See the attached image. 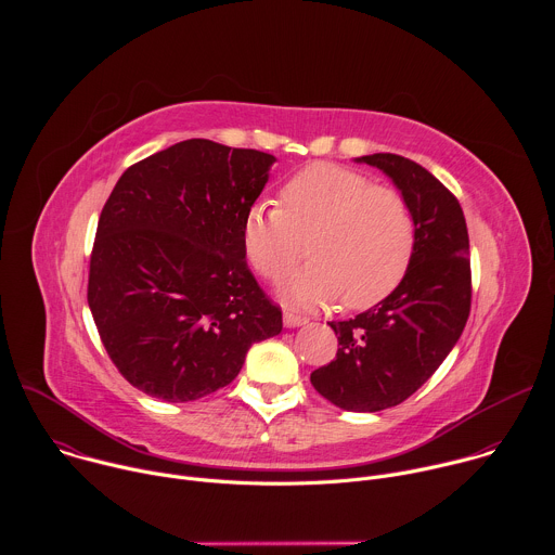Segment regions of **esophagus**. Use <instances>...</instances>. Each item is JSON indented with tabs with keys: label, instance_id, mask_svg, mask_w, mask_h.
Segmentation results:
<instances>
[{
	"label": "esophagus",
	"instance_id": "esophagus-1",
	"mask_svg": "<svg viewBox=\"0 0 555 555\" xmlns=\"http://www.w3.org/2000/svg\"><path fill=\"white\" fill-rule=\"evenodd\" d=\"M283 323H285V327H300V325L307 323V319H305V315L287 309V311H283Z\"/></svg>",
	"mask_w": 555,
	"mask_h": 555
}]
</instances>
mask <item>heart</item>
I'll return each mask as SVG.
<instances>
[{"label":"heart","mask_w":555,"mask_h":555,"mask_svg":"<svg viewBox=\"0 0 555 555\" xmlns=\"http://www.w3.org/2000/svg\"><path fill=\"white\" fill-rule=\"evenodd\" d=\"M281 204H255L244 219V248L268 281H283L307 255L313 261L287 285L300 305L373 307L404 281L415 255L406 199L347 167L315 163L292 176Z\"/></svg>","instance_id":"1"}]
</instances>
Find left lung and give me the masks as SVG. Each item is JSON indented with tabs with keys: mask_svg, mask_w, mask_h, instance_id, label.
Wrapping results in <instances>:
<instances>
[{
	"mask_svg": "<svg viewBox=\"0 0 555 555\" xmlns=\"http://www.w3.org/2000/svg\"><path fill=\"white\" fill-rule=\"evenodd\" d=\"M402 191L415 219V255L392 294L330 323L338 353L311 373V384L343 411L398 406L428 382L456 345L469 315V240L459 199L422 165L395 153L358 157Z\"/></svg>",
	"mask_w": 555,
	"mask_h": 555,
	"instance_id": "1",
	"label": "left lung"
}]
</instances>
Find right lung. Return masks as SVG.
<instances>
[{"label": "right lung", "mask_w": 555, "mask_h": 555, "mask_svg": "<svg viewBox=\"0 0 555 555\" xmlns=\"http://www.w3.org/2000/svg\"><path fill=\"white\" fill-rule=\"evenodd\" d=\"M276 157L193 138L131 165L103 206L88 302L138 390L193 402L240 375L281 307L253 276L244 219Z\"/></svg>", "instance_id": "obj_1"}]
</instances>
